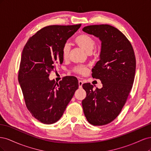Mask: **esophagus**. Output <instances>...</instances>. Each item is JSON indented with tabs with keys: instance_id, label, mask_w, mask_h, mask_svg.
I'll return each mask as SVG.
<instances>
[{
	"instance_id": "34e87169",
	"label": "esophagus",
	"mask_w": 151,
	"mask_h": 151,
	"mask_svg": "<svg viewBox=\"0 0 151 151\" xmlns=\"http://www.w3.org/2000/svg\"><path fill=\"white\" fill-rule=\"evenodd\" d=\"M83 84V81L81 80H79V88H82V86Z\"/></svg>"
}]
</instances>
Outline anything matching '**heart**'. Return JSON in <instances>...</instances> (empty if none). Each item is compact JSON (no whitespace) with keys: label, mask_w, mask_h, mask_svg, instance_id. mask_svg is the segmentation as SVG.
<instances>
[{"label":"heart","mask_w":151,"mask_h":151,"mask_svg":"<svg viewBox=\"0 0 151 151\" xmlns=\"http://www.w3.org/2000/svg\"><path fill=\"white\" fill-rule=\"evenodd\" d=\"M75 43L87 53H90L94 48L96 42L94 39L88 34H81L77 35L74 39ZM70 51V46L67 43H65L62 48V55L63 59H67ZM88 71L86 65H77L73 68L72 72L80 75H86Z\"/></svg>","instance_id":"b5f03b06"}]
</instances>
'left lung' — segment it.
I'll list each match as a JSON object with an SVG mask.
<instances>
[{
	"mask_svg": "<svg viewBox=\"0 0 151 151\" xmlns=\"http://www.w3.org/2000/svg\"><path fill=\"white\" fill-rule=\"evenodd\" d=\"M83 30L101 41L100 60L92 69V77L103 84L95 90L90 83L83 84L86 92L83 111L91 125H104L118 116L129 97L135 77V53L130 41L115 27L91 25Z\"/></svg>",
	"mask_w": 151,
	"mask_h": 151,
	"instance_id": "8db88e82",
	"label": "left lung"
}]
</instances>
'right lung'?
Returning a JSON list of instances; mask_svg holds the SVG:
<instances>
[{
	"label": "right lung",
	"mask_w": 151,
	"mask_h": 151,
	"mask_svg": "<svg viewBox=\"0 0 151 151\" xmlns=\"http://www.w3.org/2000/svg\"><path fill=\"white\" fill-rule=\"evenodd\" d=\"M81 26L44 27L28 39L22 50L18 81L27 108L45 124L60 119L79 88L74 76H65L58 83L48 77L57 64L62 63V46Z\"/></svg>",
	"instance_id": "right-lung-1"
}]
</instances>
